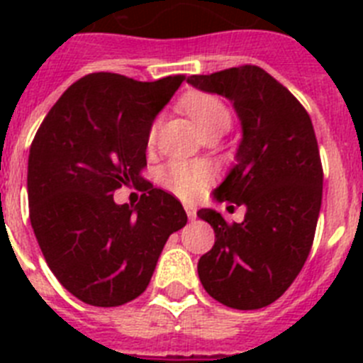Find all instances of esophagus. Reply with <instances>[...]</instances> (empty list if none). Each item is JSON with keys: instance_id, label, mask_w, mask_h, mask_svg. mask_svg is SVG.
Here are the masks:
<instances>
[{"instance_id": "esophagus-1", "label": "esophagus", "mask_w": 363, "mask_h": 363, "mask_svg": "<svg viewBox=\"0 0 363 363\" xmlns=\"http://www.w3.org/2000/svg\"><path fill=\"white\" fill-rule=\"evenodd\" d=\"M184 209H185V213H187L189 220H194V218H196V207H194V205H192V203H185Z\"/></svg>"}]
</instances>
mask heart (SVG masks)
Returning a JSON list of instances; mask_svg holds the SVG:
<instances>
[{
  "mask_svg": "<svg viewBox=\"0 0 363 363\" xmlns=\"http://www.w3.org/2000/svg\"><path fill=\"white\" fill-rule=\"evenodd\" d=\"M184 108L189 116L194 120L201 134L207 133H225L230 125V112L227 105L220 98L213 94H191L185 98ZM160 121L156 120L150 125L149 142L152 143L156 138ZM160 184L171 192L178 194L179 198H194L198 196L209 184L211 171L209 167L201 162H184L174 160L167 163L158 172Z\"/></svg>",
  "mask_w": 363,
  "mask_h": 363,
  "instance_id": "1",
  "label": "heart"
}]
</instances>
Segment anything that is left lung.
Instances as JSON below:
<instances>
[{
	"instance_id": "8db88e82",
	"label": "left lung",
	"mask_w": 363,
	"mask_h": 363,
	"mask_svg": "<svg viewBox=\"0 0 363 363\" xmlns=\"http://www.w3.org/2000/svg\"><path fill=\"white\" fill-rule=\"evenodd\" d=\"M187 82L229 98L243 130L236 165L214 196L230 207L245 205V220L229 223L216 211H198L216 234L198 277L223 306L262 309L289 289L313 247L323 185L313 123L303 105L256 65L194 74Z\"/></svg>"
}]
</instances>
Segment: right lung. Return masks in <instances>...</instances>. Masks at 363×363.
I'll use <instances>...</instances> for the list:
<instances>
[{
    "instance_id": "1",
    "label": "right lung",
    "mask_w": 363,
    "mask_h": 363,
    "mask_svg": "<svg viewBox=\"0 0 363 363\" xmlns=\"http://www.w3.org/2000/svg\"><path fill=\"white\" fill-rule=\"evenodd\" d=\"M184 79L86 74L32 140V229L54 277L89 306L118 307L140 296L169 236L187 223L182 203L162 189L134 207L114 201L116 189L142 179L150 125Z\"/></svg>"
}]
</instances>
